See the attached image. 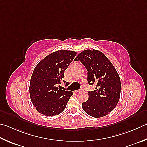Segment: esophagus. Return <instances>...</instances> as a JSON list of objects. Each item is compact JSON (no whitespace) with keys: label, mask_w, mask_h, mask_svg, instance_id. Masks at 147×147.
I'll list each match as a JSON object with an SVG mask.
<instances>
[{"label":"esophagus","mask_w":147,"mask_h":147,"mask_svg":"<svg viewBox=\"0 0 147 147\" xmlns=\"http://www.w3.org/2000/svg\"><path fill=\"white\" fill-rule=\"evenodd\" d=\"M82 90V89H78V90H75V92H81Z\"/></svg>","instance_id":"esophagus-1"}]
</instances>
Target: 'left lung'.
<instances>
[{"label": "left lung", "mask_w": 147, "mask_h": 147, "mask_svg": "<svg viewBox=\"0 0 147 147\" xmlns=\"http://www.w3.org/2000/svg\"><path fill=\"white\" fill-rule=\"evenodd\" d=\"M74 60H79L87 69L88 84L96 85L94 91L88 92V100L82 103L84 111L94 118L107 115L118 104L121 92V82L116 69L98 50H85Z\"/></svg>", "instance_id": "8db88e82"}]
</instances>
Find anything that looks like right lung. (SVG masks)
Returning a JSON list of instances; mask_svg holds the SVG:
<instances>
[{
	"mask_svg": "<svg viewBox=\"0 0 147 147\" xmlns=\"http://www.w3.org/2000/svg\"><path fill=\"white\" fill-rule=\"evenodd\" d=\"M76 53L60 50L51 53L39 62L31 78L29 94L33 105L38 113L51 116L60 114L73 93L58 89L65 69ZM65 82V86L69 84ZM60 86V85H58Z\"/></svg>",
	"mask_w": 147,
	"mask_h": 147,
	"instance_id": "1",
	"label": "right lung"
}]
</instances>
